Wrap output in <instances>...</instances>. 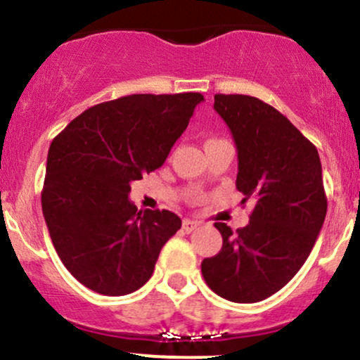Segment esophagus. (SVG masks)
Here are the masks:
<instances>
[{
	"label": "esophagus",
	"instance_id": "1",
	"mask_svg": "<svg viewBox=\"0 0 360 360\" xmlns=\"http://www.w3.org/2000/svg\"><path fill=\"white\" fill-rule=\"evenodd\" d=\"M199 221H193V219H184V224H181V228H184L185 233H192L193 229L199 228Z\"/></svg>",
	"mask_w": 360,
	"mask_h": 360
}]
</instances>
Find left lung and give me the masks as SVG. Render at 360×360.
Masks as SVG:
<instances>
[{"label":"left lung","mask_w":360,"mask_h":360,"mask_svg":"<svg viewBox=\"0 0 360 360\" xmlns=\"http://www.w3.org/2000/svg\"><path fill=\"white\" fill-rule=\"evenodd\" d=\"M214 108L238 149L236 188L255 200L245 228L223 236L217 255L202 260L205 284L233 302H258L297 274L326 216L318 149L272 105L248 95H214Z\"/></svg>","instance_id":"1"}]
</instances>
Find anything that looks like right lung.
Masks as SVG:
<instances>
[{
	"mask_svg": "<svg viewBox=\"0 0 360 360\" xmlns=\"http://www.w3.org/2000/svg\"><path fill=\"white\" fill-rule=\"evenodd\" d=\"M200 93L129 95L95 105L52 141L42 212L71 276L103 296H124L153 276L180 229L175 212L137 211L131 181L155 172L187 129Z\"/></svg>",
	"mask_w": 360,
	"mask_h": 360,
	"instance_id": "obj_1",
	"label": "right lung"
}]
</instances>
